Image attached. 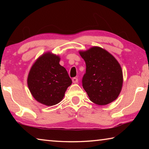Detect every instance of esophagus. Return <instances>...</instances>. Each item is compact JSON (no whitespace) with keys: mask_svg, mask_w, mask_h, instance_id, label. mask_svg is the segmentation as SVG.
I'll return each mask as SVG.
<instances>
[{"mask_svg":"<svg viewBox=\"0 0 149 149\" xmlns=\"http://www.w3.org/2000/svg\"><path fill=\"white\" fill-rule=\"evenodd\" d=\"M72 81L74 84H76V83L78 82V79L77 77H73L72 78Z\"/></svg>","mask_w":149,"mask_h":149,"instance_id":"1","label":"esophagus"}]
</instances>
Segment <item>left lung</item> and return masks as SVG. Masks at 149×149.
<instances>
[{"label": "left lung", "mask_w": 149, "mask_h": 149, "mask_svg": "<svg viewBox=\"0 0 149 149\" xmlns=\"http://www.w3.org/2000/svg\"><path fill=\"white\" fill-rule=\"evenodd\" d=\"M86 64L83 87L90 100L106 105L118 98L123 84L122 70L115 58L102 48L94 47L80 52Z\"/></svg>", "instance_id": "left-lung-1"}]
</instances>
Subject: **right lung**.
<instances>
[{
  "label": "right lung",
  "mask_w": 149,
  "mask_h": 149,
  "mask_svg": "<svg viewBox=\"0 0 149 149\" xmlns=\"http://www.w3.org/2000/svg\"><path fill=\"white\" fill-rule=\"evenodd\" d=\"M59 62V56L49 52L39 58L30 70L27 85L33 97L41 104H58L72 84L68 72Z\"/></svg>",
  "instance_id": "1"
}]
</instances>
